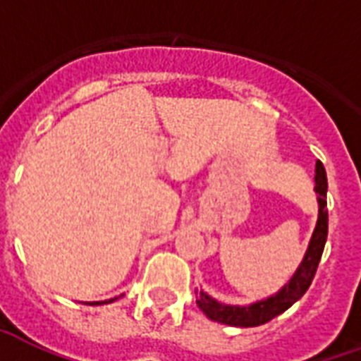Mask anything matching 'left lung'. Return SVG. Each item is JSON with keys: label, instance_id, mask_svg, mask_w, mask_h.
Wrapping results in <instances>:
<instances>
[{"label": "left lung", "instance_id": "8db88e82", "mask_svg": "<svg viewBox=\"0 0 361 361\" xmlns=\"http://www.w3.org/2000/svg\"><path fill=\"white\" fill-rule=\"evenodd\" d=\"M314 173H317L314 175V192H317L318 201V220L305 256L298 265L292 279L276 294L269 295L265 300L254 301L250 305H226V303H220L211 298L203 290H195V295H197L195 303L205 312L207 318H211L214 322L235 326V328H254V326H262V324L273 320L303 298L314 279V273H317L320 258H322L324 245L328 239V209H326L328 207V201H326L328 178H326V169H324L322 161H317Z\"/></svg>", "mask_w": 361, "mask_h": 361}]
</instances>
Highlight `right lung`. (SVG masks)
<instances>
[{
    "mask_svg": "<svg viewBox=\"0 0 361 361\" xmlns=\"http://www.w3.org/2000/svg\"><path fill=\"white\" fill-rule=\"evenodd\" d=\"M114 300H116V298H114ZM114 300H109V301H103V303H111V301H114Z\"/></svg>",
    "mask_w": 361,
    "mask_h": 361,
    "instance_id": "add662e5",
    "label": "right lung"
}]
</instances>
